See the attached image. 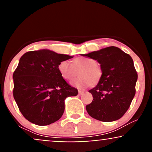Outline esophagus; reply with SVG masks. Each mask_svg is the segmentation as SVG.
Segmentation results:
<instances>
[{"mask_svg": "<svg viewBox=\"0 0 152 152\" xmlns=\"http://www.w3.org/2000/svg\"><path fill=\"white\" fill-rule=\"evenodd\" d=\"M78 94H79L80 95H82V94H84V91H83V90H79V91H78Z\"/></svg>", "mask_w": 152, "mask_h": 152, "instance_id": "obj_1", "label": "esophagus"}]
</instances>
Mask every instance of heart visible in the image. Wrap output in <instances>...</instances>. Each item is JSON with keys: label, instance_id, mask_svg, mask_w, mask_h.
Returning a JSON list of instances; mask_svg holds the SVG:
<instances>
[{"label": "heart", "instance_id": "obj_1", "mask_svg": "<svg viewBox=\"0 0 152 152\" xmlns=\"http://www.w3.org/2000/svg\"><path fill=\"white\" fill-rule=\"evenodd\" d=\"M58 70L62 77L67 80L75 77L79 71V77L71 82L72 86L78 89L97 85L102 76V69L97 65L96 60L89 58H76L72 64L68 60H62L59 63Z\"/></svg>", "mask_w": 152, "mask_h": 152}]
</instances>
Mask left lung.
<instances>
[{"label": "left lung", "instance_id": "obj_1", "mask_svg": "<svg viewBox=\"0 0 152 152\" xmlns=\"http://www.w3.org/2000/svg\"><path fill=\"white\" fill-rule=\"evenodd\" d=\"M81 55L97 60L102 69L101 80L89 91L93 100L86 106L87 113L102 122L120 119L129 109L136 92L138 76L132 58L115 46Z\"/></svg>", "mask_w": 152, "mask_h": 152}]
</instances>
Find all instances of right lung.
Instances as JSON below:
<instances>
[{
	"label": "right lung",
	"mask_w": 152,
	"mask_h": 152,
	"mask_svg": "<svg viewBox=\"0 0 152 152\" xmlns=\"http://www.w3.org/2000/svg\"><path fill=\"white\" fill-rule=\"evenodd\" d=\"M72 58L42 49L28 52L20 59L12 75L13 97L29 122L39 126L54 123L63 115L66 98L77 95V90L58 70L60 62Z\"/></svg>",
	"instance_id": "add662e5"
}]
</instances>
